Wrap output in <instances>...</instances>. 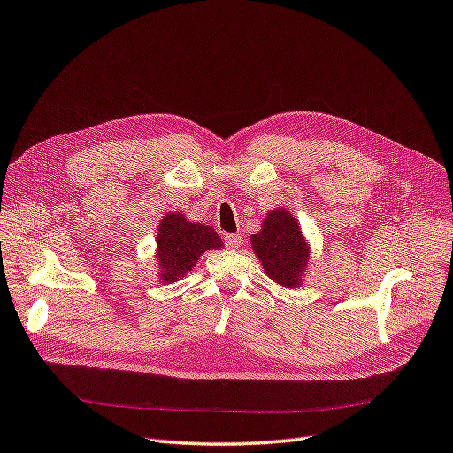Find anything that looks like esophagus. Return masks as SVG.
<instances>
[{
  "label": "esophagus",
  "mask_w": 453,
  "mask_h": 453,
  "mask_svg": "<svg viewBox=\"0 0 453 453\" xmlns=\"http://www.w3.org/2000/svg\"><path fill=\"white\" fill-rule=\"evenodd\" d=\"M240 242H242L240 234H225V246L228 250H238L240 248Z\"/></svg>",
  "instance_id": "1"
}]
</instances>
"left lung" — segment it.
Segmentation results:
<instances>
[{"mask_svg":"<svg viewBox=\"0 0 453 453\" xmlns=\"http://www.w3.org/2000/svg\"><path fill=\"white\" fill-rule=\"evenodd\" d=\"M251 248L265 273L284 288H297L309 265V243L301 234L297 219L288 210L268 211L261 232L251 236Z\"/></svg>","mask_w":453,"mask_h":453,"instance_id":"8db88e82","label":"left lung"}]
</instances>
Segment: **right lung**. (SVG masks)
Instances as JSON below:
<instances>
[{
    "label": "right lung",
    "instance_id": "add662e5",
    "mask_svg": "<svg viewBox=\"0 0 453 453\" xmlns=\"http://www.w3.org/2000/svg\"><path fill=\"white\" fill-rule=\"evenodd\" d=\"M223 240L210 225L190 223L182 213H167L157 225L156 257L164 284H173L196 266L200 255L219 250Z\"/></svg>",
    "mask_w": 453,
    "mask_h": 453
}]
</instances>
